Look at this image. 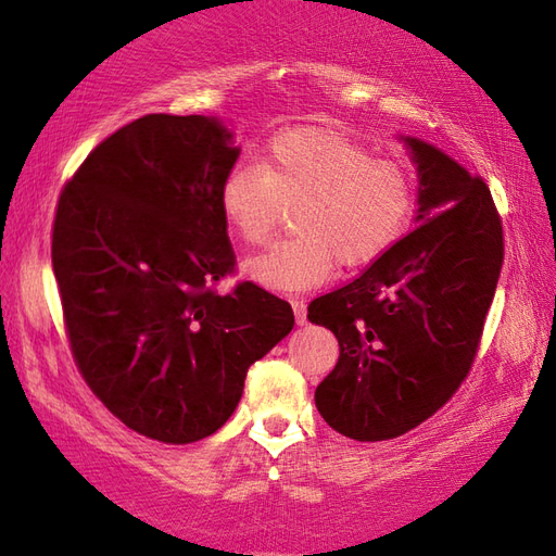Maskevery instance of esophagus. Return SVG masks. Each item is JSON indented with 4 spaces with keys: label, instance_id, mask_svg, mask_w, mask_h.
Wrapping results in <instances>:
<instances>
[{
    "label": "esophagus",
    "instance_id": "34e87169",
    "mask_svg": "<svg viewBox=\"0 0 556 556\" xmlns=\"http://www.w3.org/2000/svg\"><path fill=\"white\" fill-rule=\"evenodd\" d=\"M293 315H295V324L303 326L307 324V309H305V303L303 301H293Z\"/></svg>",
    "mask_w": 556,
    "mask_h": 556
}]
</instances>
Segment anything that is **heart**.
Returning a JSON list of instances; mask_svg holds the SVG:
<instances>
[{
	"mask_svg": "<svg viewBox=\"0 0 556 556\" xmlns=\"http://www.w3.org/2000/svg\"><path fill=\"white\" fill-rule=\"evenodd\" d=\"M220 213L249 247L265 244L295 208V237L277 241L244 263L263 289L301 293L331 277L336 263H374L408 230L416 211L410 168L374 156L362 142L315 129L279 134L261 166L239 164L223 178Z\"/></svg>",
	"mask_w": 556,
	"mask_h": 556,
	"instance_id": "b5f03b06",
	"label": "heart"
}]
</instances>
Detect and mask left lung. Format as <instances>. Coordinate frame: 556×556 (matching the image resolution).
Instances as JSON below:
<instances>
[{
  "label": "left lung",
  "instance_id": "8db88e82",
  "mask_svg": "<svg viewBox=\"0 0 556 556\" xmlns=\"http://www.w3.org/2000/svg\"><path fill=\"white\" fill-rule=\"evenodd\" d=\"M400 140L418 170V227L307 307L340 345L317 410L357 441L406 434L451 400L472 368L503 267L486 182L430 142Z\"/></svg>",
  "mask_w": 556,
  "mask_h": 556
}]
</instances>
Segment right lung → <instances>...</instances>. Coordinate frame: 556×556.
Masks as SVG:
<instances>
[{"mask_svg":"<svg viewBox=\"0 0 556 556\" xmlns=\"http://www.w3.org/2000/svg\"><path fill=\"white\" fill-rule=\"evenodd\" d=\"M239 148L218 117L146 115L65 185L51 261L75 362L126 427L190 444L227 422L249 366L293 329L287 301L235 267L220 185Z\"/></svg>","mask_w":556,"mask_h":556,"instance_id":"1","label":"right lung"}]
</instances>
